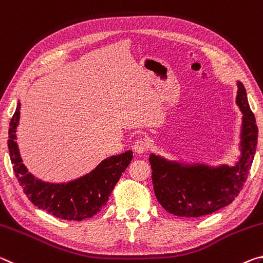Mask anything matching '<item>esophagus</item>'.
I'll use <instances>...</instances> for the list:
<instances>
[{
  "mask_svg": "<svg viewBox=\"0 0 263 263\" xmlns=\"http://www.w3.org/2000/svg\"><path fill=\"white\" fill-rule=\"evenodd\" d=\"M149 140H147V139H139V140H136L135 141V143H134V145H133V148H134V150L135 152L137 153V154H143V153H145L148 150V148H149Z\"/></svg>",
  "mask_w": 263,
  "mask_h": 263,
  "instance_id": "obj_1",
  "label": "esophagus"
}]
</instances>
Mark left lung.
Returning <instances> with one entry per match:
<instances>
[{"instance_id": "obj_1", "label": "left lung", "mask_w": 263, "mask_h": 263, "mask_svg": "<svg viewBox=\"0 0 263 263\" xmlns=\"http://www.w3.org/2000/svg\"><path fill=\"white\" fill-rule=\"evenodd\" d=\"M236 105L243 116L241 157L234 166L183 164L150 155L155 196L169 213L185 218L208 216L230 205L242 190L255 155L257 126L240 81Z\"/></svg>"}]
</instances>
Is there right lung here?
Segmentation results:
<instances>
[{
  "label": "right lung",
  "mask_w": 263,
  "mask_h": 263,
  "mask_svg": "<svg viewBox=\"0 0 263 263\" xmlns=\"http://www.w3.org/2000/svg\"><path fill=\"white\" fill-rule=\"evenodd\" d=\"M20 109L18 102L9 124L8 148L15 176L28 199L38 209L65 220L80 221L93 217L107 204L115 184L132 162V150L106 158L89 174L72 182L62 184L42 182L28 172L15 141Z\"/></svg>",
  "instance_id": "obj_1"
}]
</instances>
